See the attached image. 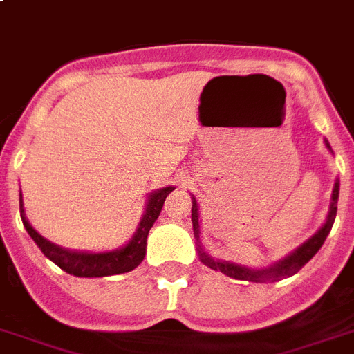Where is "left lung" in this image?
<instances>
[{"label": "left lung", "mask_w": 354, "mask_h": 354, "mask_svg": "<svg viewBox=\"0 0 354 354\" xmlns=\"http://www.w3.org/2000/svg\"><path fill=\"white\" fill-rule=\"evenodd\" d=\"M326 147L328 151L333 155V149H331L330 142L324 139ZM339 189L340 181L339 178L335 180L333 190H331V201H330V210L326 215V221L317 232L310 236L308 241H305L299 248L288 253L287 257L279 258L278 262L270 263L267 267H260V269H253V267H245L241 263H233L228 260H221V258H214L212 254L207 253V250L203 248L201 244V219H199V207L198 201H196L194 194H192V230H194V239H196V250H198L199 260L207 267L214 270H221L223 274L230 276V278L235 279H244V281H254V283H267V281H279V279L288 278V276H294L297 270L303 266L310 262L313 258V254L321 250V245L324 244L326 236L331 232V226L335 223V217H337V203H339Z\"/></svg>", "instance_id": "left-lung-1"}]
</instances>
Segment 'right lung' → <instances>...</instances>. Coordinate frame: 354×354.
Masks as SVG:
<instances>
[{
    "label": "right lung",
    "mask_w": 354,
    "mask_h": 354,
    "mask_svg": "<svg viewBox=\"0 0 354 354\" xmlns=\"http://www.w3.org/2000/svg\"><path fill=\"white\" fill-rule=\"evenodd\" d=\"M174 187H164V189H156L147 194L146 208L144 215L140 219L139 226L135 230L133 236L126 242L122 248L112 251H101V253H92V251H73L62 248V245L53 244L51 241L44 239L41 233L33 228L30 221L26 219L23 205V194L19 192V210L21 219H23L24 228L32 236L33 242L39 245V250L44 253L53 263L66 272L78 278H103V276L122 274V272H130L135 267L139 266L146 257V244H147V233L153 228L155 221L158 219L164 201L169 192H173Z\"/></svg>",
    "instance_id": "1"
}]
</instances>
